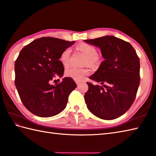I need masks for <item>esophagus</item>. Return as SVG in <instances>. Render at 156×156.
<instances>
[{
    "instance_id": "34e87169",
    "label": "esophagus",
    "mask_w": 156,
    "mask_h": 156,
    "mask_svg": "<svg viewBox=\"0 0 156 156\" xmlns=\"http://www.w3.org/2000/svg\"><path fill=\"white\" fill-rule=\"evenodd\" d=\"M76 84L78 86L80 84L81 82H78V81H76Z\"/></svg>"
}]
</instances>
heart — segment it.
I'll list each match as a JSON object with an SVG mask.
<instances>
[{"instance_id":"heart-1","label":"heart","mask_w":156,"mask_h":156,"mask_svg":"<svg viewBox=\"0 0 156 156\" xmlns=\"http://www.w3.org/2000/svg\"><path fill=\"white\" fill-rule=\"evenodd\" d=\"M77 48L86 54L87 56L86 63L89 66H96L99 64L100 58L98 56V50L96 47L86 43H82L77 46ZM70 53L71 50L70 48H66L61 52L59 61L64 66H67L69 64ZM65 74L66 76L74 79V80L81 81L84 76L89 74V70L86 68L70 67L66 70Z\"/></svg>"}]
</instances>
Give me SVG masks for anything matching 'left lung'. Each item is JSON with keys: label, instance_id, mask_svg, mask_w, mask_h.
<instances>
[{"label": "left lung", "instance_id": "obj_1", "mask_svg": "<svg viewBox=\"0 0 156 156\" xmlns=\"http://www.w3.org/2000/svg\"><path fill=\"white\" fill-rule=\"evenodd\" d=\"M99 47L105 59L87 82L84 99L89 111L106 120L118 118L132 106L140 82V59L129 42L113 36L84 40Z\"/></svg>", "mask_w": 156, "mask_h": 156}]
</instances>
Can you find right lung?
Listing matches in <instances>:
<instances>
[{"mask_svg": "<svg viewBox=\"0 0 156 156\" xmlns=\"http://www.w3.org/2000/svg\"><path fill=\"white\" fill-rule=\"evenodd\" d=\"M74 43L42 37L21 50L14 64V83L22 102L31 113L48 118L65 109L68 96L76 88V84L70 77L64 78L56 86L50 82L56 76L63 75L64 68L59 57Z\"/></svg>", "mask_w": 156, "mask_h": 156, "instance_id": "right-lung-1", "label": "right lung"}]
</instances>
